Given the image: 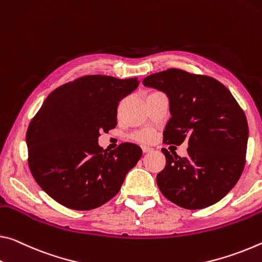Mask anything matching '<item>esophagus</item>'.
Instances as JSON below:
<instances>
[{
    "label": "esophagus",
    "mask_w": 262,
    "mask_h": 262,
    "mask_svg": "<svg viewBox=\"0 0 262 262\" xmlns=\"http://www.w3.org/2000/svg\"><path fill=\"white\" fill-rule=\"evenodd\" d=\"M141 148H142V151H143V152H149V151L152 150V148L147 147V146H142Z\"/></svg>",
    "instance_id": "obj_1"
}]
</instances>
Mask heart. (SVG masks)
Returning <instances> with one entry per match:
<instances>
[{
	"instance_id": "1",
	"label": "heart",
	"mask_w": 262,
	"mask_h": 262,
	"mask_svg": "<svg viewBox=\"0 0 262 262\" xmlns=\"http://www.w3.org/2000/svg\"><path fill=\"white\" fill-rule=\"evenodd\" d=\"M132 138L139 143H150L154 140V132L150 129H140L135 132Z\"/></svg>"
}]
</instances>
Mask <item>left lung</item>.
Segmentation results:
<instances>
[{
  "label": "left lung",
  "mask_w": 262,
  "mask_h": 262,
  "mask_svg": "<svg viewBox=\"0 0 262 262\" xmlns=\"http://www.w3.org/2000/svg\"><path fill=\"white\" fill-rule=\"evenodd\" d=\"M142 82L170 99L163 143H189L185 157L162 148L167 164L156 177L162 194L188 210L215 204L236 184L246 163L248 123L243 108L221 81L204 74L168 69Z\"/></svg>",
  "instance_id": "1"
}]
</instances>
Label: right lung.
<instances>
[{
    "instance_id": "add662e5",
    "label": "right lung",
    "mask_w": 262,
    "mask_h": 262,
    "mask_svg": "<svg viewBox=\"0 0 262 262\" xmlns=\"http://www.w3.org/2000/svg\"><path fill=\"white\" fill-rule=\"evenodd\" d=\"M138 85V78L90 74L59 86L45 99L27 130L28 164L57 203L89 211L121 189L142 150L124 142L108 151L99 147L98 138L116 127L120 100Z\"/></svg>"
}]
</instances>
